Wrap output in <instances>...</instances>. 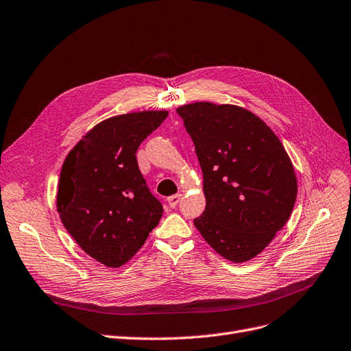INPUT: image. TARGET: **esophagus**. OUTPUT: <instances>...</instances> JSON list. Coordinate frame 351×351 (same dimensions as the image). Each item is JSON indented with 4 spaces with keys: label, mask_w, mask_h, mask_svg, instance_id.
I'll list each match as a JSON object with an SVG mask.
<instances>
[{
    "label": "esophagus",
    "mask_w": 351,
    "mask_h": 351,
    "mask_svg": "<svg viewBox=\"0 0 351 351\" xmlns=\"http://www.w3.org/2000/svg\"><path fill=\"white\" fill-rule=\"evenodd\" d=\"M180 197H182V195H180V193L172 195V196L167 197V204H169V206H171V208H175V206L178 205V202L180 201Z\"/></svg>",
    "instance_id": "esophagus-1"
}]
</instances>
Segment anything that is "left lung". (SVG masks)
I'll use <instances>...</instances> for the list:
<instances>
[{
    "label": "left lung",
    "instance_id": "8db88e82",
    "mask_svg": "<svg viewBox=\"0 0 351 351\" xmlns=\"http://www.w3.org/2000/svg\"><path fill=\"white\" fill-rule=\"evenodd\" d=\"M176 112L204 173L206 206L193 223L225 260L248 261L291 215L297 197L291 159L276 133L239 106L197 101Z\"/></svg>",
    "mask_w": 351,
    "mask_h": 351
}]
</instances>
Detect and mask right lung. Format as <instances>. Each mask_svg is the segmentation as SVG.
<instances>
[{
    "label": "right lung",
    "mask_w": 351,
    "mask_h": 351,
    "mask_svg": "<svg viewBox=\"0 0 351 351\" xmlns=\"http://www.w3.org/2000/svg\"><path fill=\"white\" fill-rule=\"evenodd\" d=\"M166 117L165 110H146L106 119L63 163L60 219L80 248L106 267L126 264L162 218V204L149 191L136 152Z\"/></svg>",
    "instance_id": "add662e5"
}]
</instances>
